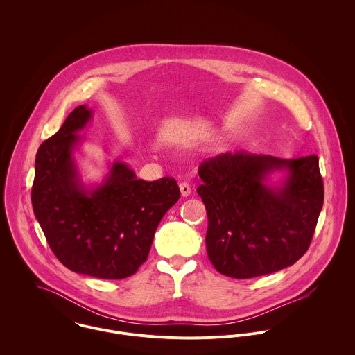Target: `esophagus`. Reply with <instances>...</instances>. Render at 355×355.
<instances>
[{"label":"esophagus","mask_w":355,"mask_h":355,"mask_svg":"<svg viewBox=\"0 0 355 355\" xmlns=\"http://www.w3.org/2000/svg\"><path fill=\"white\" fill-rule=\"evenodd\" d=\"M179 189H180L182 197H189V196L191 194V187H190L187 183H180V184H179Z\"/></svg>","instance_id":"34e87169"}]
</instances>
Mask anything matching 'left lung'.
Wrapping results in <instances>:
<instances>
[{
    "label": "left lung",
    "instance_id": "1",
    "mask_svg": "<svg viewBox=\"0 0 355 355\" xmlns=\"http://www.w3.org/2000/svg\"><path fill=\"white\" fill-rule=\"evenodd\" d=\"M206 252L221 275L250 279L295 263L324 202L315 154L279 158L223 153L200 166Z\"/></svg>",
    "mask_w": 355,
    "mask_h": 355
}]
</instances>
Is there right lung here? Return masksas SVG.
<instances>
[{
	"label": "right lung",
	"instance_id": "add662e5",
	"mask_svg": "<svg viewBox=\"0 0 355 355\" xmlns=\"http://www.w3.org/2000/svg\"><path fill=\"white\" fill-rule=\"evenodd\" d=\"M93 119L80 105L37 153L31 191L34 214L51 252L69 270L98 279H125L148 259L154 232L178 202L172 178L138 179L127 162H107L98 182H86L75 152Z\"/></svg>",
	"mask_w": 355,
	"mask_h": 355
}]
</instances>
